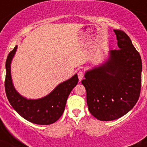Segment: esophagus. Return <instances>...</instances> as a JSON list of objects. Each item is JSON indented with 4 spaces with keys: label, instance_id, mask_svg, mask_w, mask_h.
Returning a JSON list of instances; mask_svg holds the SVG:
<instances>
[{
    "label": "esophagus",
    "instance_id": "34e87169",
    "mask_svg": "<svg viewBox=\"0 0 147 147\" xmlns=\"http://www.w3.org/2000/svg\"><path fill=\"white\" fill-rule=\"evenodd\" d=\"M77 75H78V78H79L80 81L82 80V79L84 78V73H83L82 71H80L79 72L77 73Z\"/></svg>",
    "mask_w": 147,
    "mask_h": 147
}]
</instances>
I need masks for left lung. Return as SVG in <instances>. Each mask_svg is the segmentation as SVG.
Returning <instances> with one entry per match:
<instances>
[{
  "instance_id": "1",
  "label": "left lung",
  "mask_w": 147,
  "mask_h": 147,
  "mask_svg": "<svg viewBox=\"0 0 147 147\" xmlns=\"http://www.w3.org/2000/svg\"><path fill=\"white\" fill-rule=\"evenodd\" d=\"M114 32L119 49L110 51L108 61L87 71L82 81L88 110L100 121H113L125 115L137 103L141 93L139 52L124 31Z\"/></svg>"
}]
</instances>
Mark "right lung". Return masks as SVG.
I'll list each match as a JSON object with an SVG mask.
<instances>
[{
  "mask_svg": "<svg viewBox=\"0 0 147 147\" xmlns=\"http://www.w3.org/2000/svg\"><path fill=\"white\" fill-rule=\"evenodd\" d=\"M17 50V45L9 54L6 62L5 90L8 100L19 115L28 121L40 125L56 122L62 116L70 93L77 85L78 76L61 83L47 96L40 99H26L15 90L11 78L10 64Z\"/></svg>",
  "mask_w": 147,
  "mask_h": 147,
  "instance_id": "add662e5",
  "label": "right lung"
}]
</instances>
